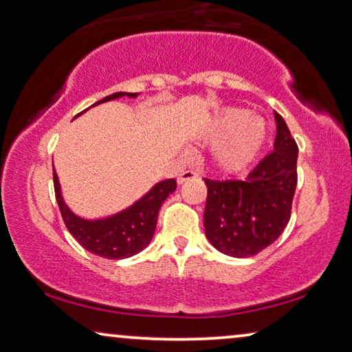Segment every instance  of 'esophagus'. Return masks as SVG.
<instances>
[{"mask_svg": "<svg viewBox=\"0 0 352 352\" xmlns=\"http://www.w3.org/2000/svg\"><path fill=\"white\" fill-rule=\"evenodd\" d=\"M196 177H198V173H196L195 170H184L179 175V179H177V182H179V184L182 185V184H185V182H190V180H195Z\"/></svg>", "mask_w": 352, "mask_h": 352, "instance_id": "1", "label": "esophagus"}]
</instances>
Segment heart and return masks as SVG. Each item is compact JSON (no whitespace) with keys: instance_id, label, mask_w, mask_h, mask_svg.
I'll list each match as a JSON object with an SVG mask.
<instances>
[{"instance_id":"b5f03b06","label":"heart","mask_w":352,"mask_h":352,"mask_svg":"<svg viewBox=\"0 0 352 352\" xmlns=\"http://www.w3.org/2000/svg\"><path fill=\"white\" fill-rule=\"evenodd\" d=\"M265 138V125L254 119L251 111L241 107L220 112L203 135L206 143L225 142L214 153V164L227 175L246 170L259 156Z\"/></svg>"}]
</instances>
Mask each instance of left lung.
<instances>
[{
    "instance_id": "8db88e82",
    "label": "left lung",
    "mask_w": 352,
    "mask_h": 352,
    "mask_svg": "<svg viewBox=\"0 0 352 352\" xmlns=\"http://www.w3.org/2000/svg\"><path fill=\"white\" fill-rule=\"evenodd\" d=\"M275 120L274 151L245 180L204 179L206 236L223 254L256 256L277 240L289 222L298 184V144L282 116L275 114Z\"/></svg>"
}]
</instances>
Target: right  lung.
<instances>
[{"label": "right lung", "instance_id": "1", "mask_svg": "<svg viewBox=\"0 0 352 352\" xmlns=\"http://www.w3.org/2000/svg\"><path fill=\"white\" fill-rule=\"evenodd\" d=\"M120 96L135 98L137 93L119 91L102 98L95 104L116 100V98ZM53 182L56 201H58L60 215H63V220L70 235L80 243L87 251L100 257H106V259H125V257L138 254L140 251H143L149 245L154 230H156L159 209H161L167 196L172 195L177 188L175 179L159 182L142 199L130 206L129 209L111 215L107 219L85 220L77 217L65 206L63 196H60L56 170L53 172Z\"/></svg>", "mask_w": 352, "mask_h": 352}]
</instances>
